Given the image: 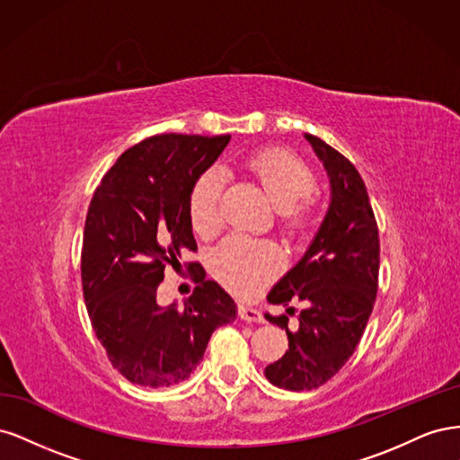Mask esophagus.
<instances>
[{"instance_id": "34e87169", "label": "esophagus", "mask_w": 460, "mask_h": 460, "mask_svg": "<svg viewBox=\"0 0 460 460\" xmlns=\"http://www.w3.org/2000/svg\"><path fill=\"white\" fill-rule=\"evenodd\" d=\"M238 316L245 320V323H262L264 320L261 311H257L255 307H249V305H243V303L238 307Z\"/></svg>"}]
</instances>
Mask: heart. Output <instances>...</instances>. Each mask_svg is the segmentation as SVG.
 I'll return each mask as SVG.
<instances>
[{"label":"heart","instance_id":"1","mask_svg":"<svg viewBox=\"0 0 460 460\" xmlns=\"http://www.w3.org/2000/svg\"><path fill=\"white\" fill-rule=\"evenodd\" d=\"M242 171L267 193L276 205L278 222L286 234L303 238L318 222L313 190L316 176L311 166L294 151L269 147L247 155ZM188 213L191 228L203 238L215 235L222 226V176L208 169L190 190ZM284 257L274 243L230 235L208 259L218 280L240 296H253L282 270Z\"/></svg>","mask_w":460,"mask_h":460}]
</instances>
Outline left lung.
<instances>
[{
	"label": "left lung",
	"mask_w": 460,
	"mask_h": 460,
	"mask_svg": "<svg viewBox=\"0 0 460 460\" xmlns=\"http://www.w3.org/2000/svg\"><path fill=\"white\" fill-rule=\"evenodd\" d=\"M332 184L326 218L305 257L269 294V303L303 301L297 330L288 314L267 320L288 333L289 349L264 368L270 384L311 392L340 372L355 353L378 294L380 238L367 186L353 163L313 134H305Z\"/></svg>",
	"instance_id": "left-lung-1"
}]
</instances>
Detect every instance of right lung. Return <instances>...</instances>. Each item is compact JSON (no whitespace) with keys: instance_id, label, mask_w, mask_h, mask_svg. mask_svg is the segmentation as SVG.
I'll use <instances>...</instances> for the list:
<instances>
[{"instance_id":"obj_1","label":"right lung","mask_w":460,"mask_h":460,"mask_svg":"<svg viewBox=\"0 0 460 460\" xmlns=\"http://www.w3.org/2000/svg\"><path fill=\"white\" fill-rule=\"evenodd\" d=\"M230 142L228 134H157L132 146L95 188L82 240V291L97 340L124 378L169 387L198 368L211 333L235 318V303L199 276L178 309L157 305L164 269L198 252L190 190Z\"/></svg>"}]
</instances>
